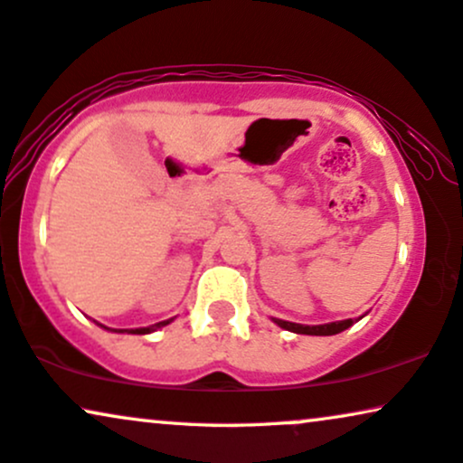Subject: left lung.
Instances as JSON below:
<instances>
[{
	"label": "left lung",
	"mask_w": 463,
	"mask_h": 463,
	"mask_svg": "<svg viewBox=\"0 0 463 463\" xmlns=\"http://www.w3.org/2000/svg\"><path fill=\"white\" fill-rule=\"evenodd\" d=\"M273 322L279 326L283 330H289L294 332V335H309V336H332V335H338V332L347 330L349 326H354L355 322L354 319H341V322H330V324H319V326H305V324H294V322H286V319H279V317H270Z\"/></svg>",
	"instance_id": "obj_1"
}]
</instances>
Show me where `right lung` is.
Masks as SVG:
<instances>
[{
	"label": "right lung",
	"instance_id": "obj_1",
	"mask_svg": "<svg viewBox=\"0 0 463 463\" xmlns=\"http://www.w3.org/2000/svg\"><path fill=\"white\" fill-rule=\"evenodd\" d=\"M171 322H174V317L165 319V322H158L154 326H147V328H114L112 332H118V335H150V332L163 328V326H167ZM97 326H101V324H97ZM101 328H106V326H101ZM106 330H109V328H106Z\"/></svg>",
	"mask_w": 463,
	"mask_h": 463
}]
</instances>
